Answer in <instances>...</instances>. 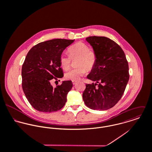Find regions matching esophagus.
I'll return each instance as SVG.
<instances>
[{
	"mask_svg": "<svg viewBox=\"0 0 152 152\" xmlns=\"http://www.w3.org/2000/svg\"><path fill=\"white\" fill-rule=\"evenodd\" d=\"M77 81H72V84L73 85H75V84H77Z\"/></svg>",
	"mask_w": 152,
	"mask_h": 152,
	"instance_id": "esophagus-1",
	"label": "esophagus"
}]
</instances>
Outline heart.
Here are the masks:
<instances>
[{
	"label": "heart",
	"mask_w": 152,
	"mask_h": 152,
	"mask_svg": "<svg viewBox=\"0 0 152 152\" xmlns=\"http://www.w3.org/2000/svg\"><path fill=\"white\" fill-rule=\"evenodd\" d=\"M89 50L86 44L81 42L75 44L68 48V53L70 58H77L76 66L78 67L68 71L65 74L66 79L74 81H78L87 72V70L90 71L94 67L97 60L96 55L93 51ZM70 58L64 54L60 56V65L64 69H68L71 62Z\"/></svg>",
	"instance_id": "heart-1"
}]
</instances>
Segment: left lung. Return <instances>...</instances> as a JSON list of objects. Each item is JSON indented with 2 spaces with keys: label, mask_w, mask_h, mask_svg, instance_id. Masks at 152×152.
<instances>
[{
  "label": "left lung",
  "mask_w": 152,
  "mask_h": 152,
  "mask_svg": "<svg viewBox=\"0 0 152 152\" xmlns=\"http://www.w3.org/2000/svg\"><path fill=\"white\" fill-rule=\"evenodd\" d=\"M86 40L97 60L87 75L96 83L86 84L83 100L91 109L107 110L115 106L124 93L129 79L128 63L121 47L108 37L91 36Z\"/></svg>",
  "instance_id": "obj_1"
}]
</instances>
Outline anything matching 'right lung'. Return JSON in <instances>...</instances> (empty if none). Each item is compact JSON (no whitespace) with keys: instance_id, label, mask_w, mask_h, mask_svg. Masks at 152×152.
<instances>
[{"instance_id":"add662e5","label":"right lung","mask_w":152,"mask_h":152,"mask_svg":"<svg viewBox=\"0 0 152 152\" xmlns=\"http://www.w3.org/2000/svg\"><path fill=\"white\" fill-rule=\"evenodd\" d=\"M74 42L53 39L36 44L28 52L22 65V88L28 101L37 110L51 112L64 106L72 81H63L54 88L51 81L63 77L60 58Z\"/></svg>"}]
</instances>
